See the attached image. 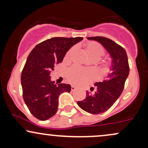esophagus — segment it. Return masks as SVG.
Wrapping results in <instances>:
<instances>
[{
  "mask_svg": "<svg viewBox=\"0 0 148 148\" xmlns=\"http://www.w3.org/2000/svg\"><path fill=\"white\" fill-rule=\"evenodd\" d=\"M76 88L75 87V86H72V87H71V90L74 91V90H76Z\"/></svg>",
  "mask_w": 148,
  "mask_h": 148,
  "instance_id": "1",
  "label": "esophagus"
}]
</instances>
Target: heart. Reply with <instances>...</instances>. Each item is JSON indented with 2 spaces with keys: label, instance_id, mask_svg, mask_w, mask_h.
Masks as SVG:
<instances>
[{
  "label": "heart",
  "instance_id": "obj_1",
  "mask_svg": "<svg viewBox=\"0 0 148 148\" xmlns=\"http://www.w3.org/2000/svg\"><path fill=\"white\" fill-rule=\"evenodd\" d=\"M85 51L90 58H96L99 59L101 56L104 54V49L97 42H89L86 44ZM70 51L67 53L68 56ZM90 72L87 70H84L77 67H72L67 72V80L70 83L74 84H81L88 78L90 76Z\"/></svg>",
  "mask_w": 148,
  "mask_h": 148
}]
</instances>
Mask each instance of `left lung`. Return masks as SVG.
<instances>
[{"label":"left lung","instance_id":"left-lung-1","mask_svg":"<svg viewBox=\"0 0 148 148\" xmlns=\"http://www.w3.org/2000/svg\"><path fill=\"white\" fill-rule=\"evenodd\" d=\"M99 42L112 58L111 72L102 82L95 84L96 90L92 94L86 92V97L77 102L79 107L91 114H99L113 106L123 92L125 81L130 73L128 58L125 49L114 41L104 37H87ZM91 88V91L93 90Z\"/></svg>","mask_w":148,"mask_h":148}]
</instances>
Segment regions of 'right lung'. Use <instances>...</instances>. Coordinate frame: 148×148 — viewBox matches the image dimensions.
<instances>
[{
    "label": "right lung",
    "mask_w": 148,
    "mask_h": 148,
    "mask_svg": "<svg viewBox=\"0 0 148 148\" xmlns=\"http://www.w3.org/2000/svg\"><path fill=\"white\" fill-rule=\"evenodd\" d=\"M83 37H52L38 44L30 53L22 70L23 98L34 117L47 120L58 111V97L71 91L69 84H55L50 73L62 62L66 53Z\"/></svg>",
    "instance_id": "obj_1"
}]
</instances>
